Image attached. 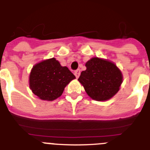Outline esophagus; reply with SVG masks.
I'll use <instances>...</instances> for the list:
<instances>
[{
    "mask_svg": "<svg viewBox=\"0 0 150 150\" xmlns=\"http://www.w3.org/2000/svg\"><path fill=\"white\" fill-rule=\"evenodd\" d=\"M74 75L76 76V78L79 77V75H80V70L77 69V70H76V71H74Z\"/></svg>",
    "mask_w": 150,
    "mask_h": 150,
    "instance_id": "obj_1",
    "label": "esophagus"
}]
</instances>
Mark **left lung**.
I'll return each instance as SVG.
<instances>
[{"label":"left lung","instance_id":"obj_1","mask_svg":"<svg viewBox=\"0 0 150 150\" xmlns=\"http://www.w3.org/2000/svg\"><path fill=\"white\" fill-rule=\"evenodd\" d=\"M78 80L88 95L97 101H105L117 93L123 82V75L115 63L94 57L86 62Z\"/></svg>","mask_w":150,"mask_h":150}]
</instances>
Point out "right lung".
Returning a JSON list of instances; mask_svg holds the SVG:
<instances>
[{"label":"right lung","instance_id":"1","mask_svg":"<svg viewBox=\"0 0 150 150\" xmlns=\"http://www.w3.org/2000/svg\"><path fill=\"white\" fill-rule=\"evenodd\" d=\"M67 67L55 58L44 60L33 67L30 74V88L41 100L52 101L62 94L66 86L75 79Z\"/></svg>","mask_w":150,"mask_h":150}]
</instances>
